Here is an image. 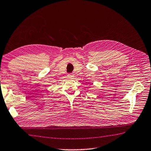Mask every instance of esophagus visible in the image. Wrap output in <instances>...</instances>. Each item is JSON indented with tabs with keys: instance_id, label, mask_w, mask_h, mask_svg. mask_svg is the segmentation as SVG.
<instances>
[{
	"instance_id": "obj_1",
	"label": "esophagus",
	"mask_w": 151,
	"mask_h": 151,
	"mask_svg": "<svg viewBox=\"0 0 151 151\" xmlns=\"http://www.w3.org/2000/svg\"><path fill=\"white\" fill-rule=\"evenodd\" d=\"M68 77L70 79H72L73 77H74V75H73V73H69V74H68Z\"/></svg>"
}]
</instances>
